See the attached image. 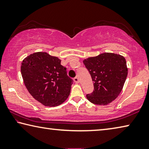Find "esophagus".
Masks as SVG:
<instances>
[{
	"instance_id": "1",
	"label": "esophagus",
	"mask_w": 149,
	"mask_h": 149,
	"mask_svg": "<svg viewBox=\"0 0 149 149\" xmlns=\"http://www.w3.org/2000/svg\"><path fill=\"white\" fill-rule=\"evenodd\" d=\"M74 81L75 83H76V84L79 83V78L77 77H74Z\"/></svg>"
}]
</instances>
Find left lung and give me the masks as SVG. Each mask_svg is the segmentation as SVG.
<instances>
[{
    "mask_svg": "<svg viewBox=\"0 0 149 149\" xmlns=\"http://www.w3.org/2000/svg\"><path fill=\"white\" fill-rule=\"evenodd\" d=\"M94 81V90L86 95L90 102L107 105L123 90L128 75L126 59L116 53H103L83 61Z\"/></svg>",
    "mask_w": 149,
    "mask_h": 149,
    "instance_id": "left-lung-1",
    "label": "left lung"
}]
</instances>
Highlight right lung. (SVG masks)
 I'll use <instances>...</instances> for the list:
<instances>
[{
    "label": "right lung",
    "instance_id": "add662e5",
    "mask_svg": "<svg viewBox=\"0 0 149 149\" xmlns=\"http://www.w3.org/2000/svg\"><path fill=\"white\" fill-rule=\"evenodd\" d=\"M21 75L30 94L45 106H57L69 96L72 79L58 57L46 52H36L21 63Z\"/></svg>",
    "mask_w": 149,
    "mask_h": 149
}]
</instances>
